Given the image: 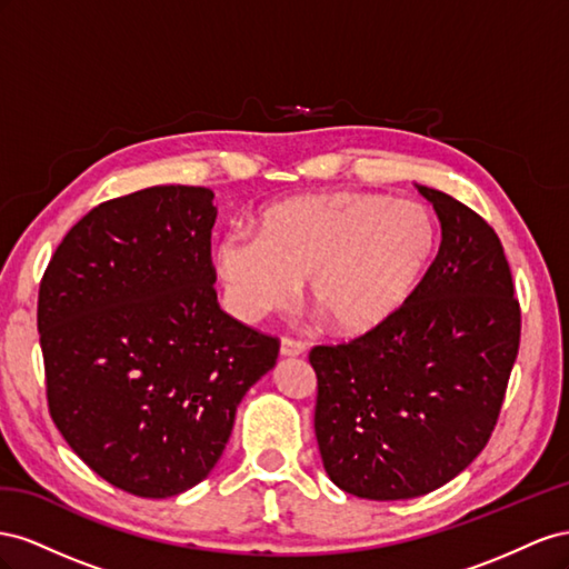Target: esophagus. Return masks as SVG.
I'll return each instance as SVG.
<instances>
[{
	"mask_svg": "<svg viewBox=\"0 0 569 569\" xmlns=\"http://www.w3.org/2000/svg\"><path fill=\"white\" fill-rule=\"evenodd\" d=\"M305 350H307V346L302 343V340L283 336V340H281V355H283V357H298V355H302Z\"/></svg>",
	"mask_w": 569,
	"mask_h": 569,
	"instance_id": "34e87169",
	"label": "esophagus"
}]
</instances>
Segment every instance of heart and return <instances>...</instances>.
Segmentation results:
<instances>
[{
  "instance_id": "b5f03b06",
  "label": "heart",
  "mask_w": 569,
  "mask_h": 569,
  "mask_svg": "<svg viewBox=\"0 0 569 569\" xmlns=\"http://www.w3.org/2000/svg\"><path fill=\"white\" fill-rule=\"evenodd\" d=\"M436 246L427 207L367 192L288 200L259 217L257 233L229 231L217 273L240 319H262L296 300L300 279L340 333L379 327L408 300Z\"/></svg>"
}]
</instances>
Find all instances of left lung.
I'll return each mask as SVG.
<instances>
[{"instance_id": "left-lung-1", "label": "left lung", "mask_w": 569, "mask_h": 569, "mask_svg": "<svg viewBox=\"0 0 569 569\" xmlns=\"http://www.w3.org/2000/svg\"><path fill=\"white\" fill-rule=\"evenodd\" d=\"M441 250L379 327L315 346V433L331 481L357 498L431 493L496 429L522 312L500 238L475 209L427 186Z\"/></svg>"}]
</instances>
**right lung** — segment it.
<instances>
[{"mask_svg":"<svg viewBox=\"0 0 569 569\" xmlns=\"http://www.w3.org/2000/svg\"><path fill=\"white\" fill-rule=\"evenodd\" d=\"M214 192L154 186L92 207L38 293L47 408L94 475L140 498L200 483L281 340L217 302Z\"/></svg>","mask_w":569,"mask_h":569,"instance_id":"add662e5","label":"right lung"}]
</instances>
